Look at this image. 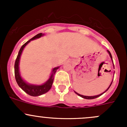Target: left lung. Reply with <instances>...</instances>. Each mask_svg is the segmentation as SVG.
Wrapping results in <instances>:
<instances>
[{"mask_svg":"<svg viewBox=\"0 0 127 127\" xmlns=\"http://www.w3.org/2000/svg\"><path fill=\"white\" fill-rule=\"evenodd\" d=\"M107 53H109V56H110V57H111V60H112V64H113V66H114V63H113V60H112V55H111V53H110V52L109 50H107ZM112 81H113V80H112ZM112 81L111 82V84H110V85L109 86V87L107 88V89L106 90L104 91V92H103V93H101V94H99V95H95V96H84V95H80V94H79V93H77V92H75V93H76L77 95H79V96H80V97H82V98H84V99H95V98H98V97H99V96H100L101 95H102L103 94V93H104L105 92H107V90H108V89L109 88V87H111V84H112Z\"/></svg>","mask_w":127,"mask_h":127,"instance_id":"left-lung-1","label":"left lung"}]
</instances>
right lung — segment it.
<instances>
[{"mask_svg": "<svg viewBox=\"0 0 127 127\" xmlns=\"http://www.w3.org/2000/svg\"><path fill=\"white\" fill-rule=\"evenodd\" d=\"M43 35H44V34L42 33H40V34H37L36 35L31 39L28 42H26L21 47L20 51L18 54L17 58L16 59L15 63V76L16 81L17 82L18 85H19L20 88L25 92L26 93H28V95L32 96H38L42 95L44 94V93L48 92L51 89L52 87V84H53V80H54V76L55 74L56 71L60 67V66L56 67H54L52 69V72H51L50 76L49 79L47 80L45 83H43L42 85H34V84H30L27 83L25 80H23L21 76L20 72V67H19V64H20V61L21 55L22 54V52L23 51L24 47L29 43L31 40H33L34 39H39Z\"/></svg>", "mask_w": 127, "mask_h": 127, "instance_id": "1", "label": "right lung"}]
</instances>
